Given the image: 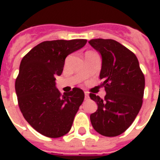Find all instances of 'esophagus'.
Masks as SVG:
<instances>
[{
	"instance_id": "1",
	"label": "esophagus",
	"mask_w": 160,
	"mask_h": 160,
	"mask_svg": "<svg viewBox=\"0 0 160 160\" xmlns=\"http://www.w3.org/2000/svg\"><path fill=\"white\" fill-rule=\"evenodd\" d=\"M89 99V94L87 93V92H85V100H87Z\"/></svg>"
}]
</instances>
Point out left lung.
<instances>
[{
    "mask_svg": "<svg viewBox=\"0 0 160 160\" xmlns=\"http://www.w3.org/2000/svg\"><path fill=\"white\" fill-rule=\"evenodd\" d=\"M89 43L102 56L100 77L106 95L104 99L90 93L98 104L91 114L92 125L98 134L114 137L133 123L142 105L145 77L136 56L113 39L96 38Z\"/></svg>",
    "mask_w": 160,
    "mask_h": 160,
    "instance_id": "left-lung-1",
    "label": "left lung"
}]
</instances>
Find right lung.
<instances>
[{
	"instance_id": "right-lung-1",
	"label": "right lung",
	"mask_w": 160,
	"mask_h": 160,
	"mask_svg": "<svg viewBox=\"0 0 160 160\" xmlns=\"http://www.w3.org/2000/svg\"><path fill=\"white\" fill-rule=\"evenodd\" d=\"M87 39L44 41L23 57L15 91L20 111L27 122L44 136L68 134L83 103L85 94L78 87L62 95L56 87L66 57L82 48Z\"/></svg>"
}]
</instances>
